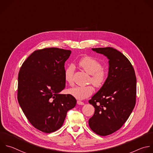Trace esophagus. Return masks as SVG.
I'll return each instance as SVG.
<instances>
[{
    "mask_svg": "<svg viewBox=\"0 0 153 153\" xmlns=\"http://www.w3.org/2000/svg\"><path fill=\"white\" fill-rule=\"evenodd\" d=\"M77 103L79 105H84V103L83 102V101H80V100H77Z\"/></svg>",
    "mask_w": 153,
    "mask_h": 153,
    "instance_id": "34e87169",
    "label": "esophagus"
}]
</instances>
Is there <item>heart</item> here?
<instances>
[{
	"mask_svg": "<svg viewBox=\"0 0 153 153\" xmlns=\"http://www.w3.org/2000/svg\"><path fill=\"white\" fill-rule=\"evenodd\" d=\"M79 66L86 73L91 74L90 81L97 88L102 86L107 79V73L102 68L101 64L96 59L86 56L81 59L79 62ZM75 71V67L73 64L69 65L64 72V79L69 85H73V76ZM94 92L92 86H75L69 89L68 92L74 97L82 100L89 97Z\"/></svg>",
	"mask_w": 153,
	"mask_h": 153,
	"instance_id": "1",
	"label": "heart"
}]
</instances>
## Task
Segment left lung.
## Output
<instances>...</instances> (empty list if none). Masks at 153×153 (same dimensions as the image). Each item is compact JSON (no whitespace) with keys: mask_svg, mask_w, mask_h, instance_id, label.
<instances>
[{"mask_svg":"<svg viewBox=\"0 0 153 153\" xmlns=\"http://www.w3.org/2000/svg\"><path fill=\"white\" fill-rule=\"evenodd\" d=\"M92 50L108 58L109 72L104 85L89 100L95 108L89 126L96 134L107 136L119 130L132 112L136 104V77L129 60L117 50Z\"/></svg>","mask_w":153,"mask_h":153,"instance_id":"left-lung-1","label":"left lung"}]
</instances>
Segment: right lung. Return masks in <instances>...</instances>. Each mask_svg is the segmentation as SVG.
Returning <instances> with one entry per match:
<instances>
[{"instance_id": "obj_1", "label": "right lung", "mask_w": 153, "mask_h": 153, "mask_svg": "<svg viewBox=\"0 0 153 153\" xmlns=\"http://www.w3.org/2000/svg\"><path fill=\"white\" fill-rule=\"evenodd\" d=\"M69 50L51 47L37 50L22 64L18 77L17 99L30 123L47 133L60 128L67 112L77 101L59 92L65 87V62Z\"/></svg>"}]
</instances>
